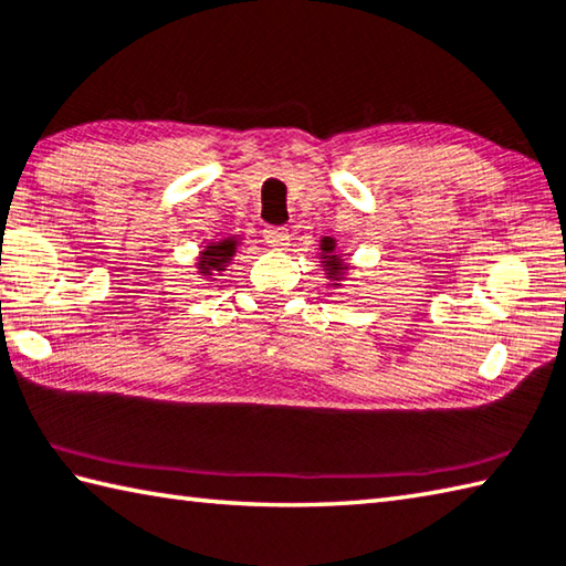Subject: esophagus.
Here are the masks:
<instances>
[{
	"label": "esophagus",
	"instance_id": "obj_1",
	"mask_svg": "<svg viewBox=\"0 0 566 566\" xmlns=\"http://www.w3.org/2000/svg\"><path fill=\"white\" fill-rule=\"evenodd\" d=\"M263 239L273 249H287V243H291V231L285 227H265Z\"/></svg>",
	"mask_w": 566,
	"mask_h": 566
}]
</instances>
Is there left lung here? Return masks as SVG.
<instances>
[{"label":"left lung","mask_w":566,"mask_h":566,"mask_svg":"<svg viewBox=\"0 0 566 566\" xmlns=\"http://www.w3.org/2000/svg\"><path fill=\"white\" fill-rule=\"evenodd\" d=\"M323 249L325 251H333L335 247H333V241H323ZM337 271V259H333V271H329V273H335Z\"/></svg>","instance_id":"1"}]
</instances>
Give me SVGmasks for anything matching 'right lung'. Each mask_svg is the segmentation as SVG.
<instances>
[{
    "label": "right lung",
    "mask_w": 566,
    "mask_h": 566,
    "mask_svg": "<svg viewBox=\"0 0 566 566\" xmlns=\"http://www.w3.org/2000/svg\"><path fill=\"white\" fill-rule=\"evenodd\" d=\"M209 251L205 253V261H201V271H211V269H219V265H223V261L229 259V255H233V249H237V243L233 241H223L219 243V247H207Z\"/></svg>",
    "instance_id": "right-lung-1"
}]
</instances>
